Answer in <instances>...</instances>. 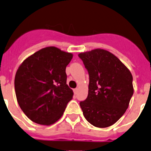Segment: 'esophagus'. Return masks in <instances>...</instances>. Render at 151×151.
I'll return each instance as SVG.
<instances>
[{
	"instance_id": "34e87169",
	"label": "esophagus",
	"mask_w": 151,
	"mask_h": 151,
	"mask_svg": "<svg viewBox=\"0 0 151 151\" xmlns=\"http://www.w3.org/2000/svg\"><path fill=\"white\" fill-rule=\"evenodd\" d=\"M77 91H78V89H77V88H75V89H74V94H77Z\"/></svg>"
}]
</instances>
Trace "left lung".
I'll use <instances>...</instances> for the list:
<instances>
[{
	"instance_id": "left-lung-1",
	"label": "left lung",
	"mask_w": 151,
	"mask_h": 151,
	"mask_svg": "<svg viewBox=\"0 0 151 151\" xmlns=\"http://www.w3.org/2000/svg\"><path fill=\"white\" fill-rule=\"evenodd\" d=\"M88 71V96L80 103L87 121L104 128L116 123L127 109L134 93L132 75L113 53L95 49L78 55Z\"/></svg>"
}]
</instances>
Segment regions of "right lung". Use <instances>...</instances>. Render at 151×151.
Listing matches in <instances>:
<instances>
[{"label":"right lung","instance_id":"add662e5","mask_svg":"<svg viewBox=\"0 0 151 151\" xmlns=\"http://www.w3.org/2000/svg\"><path fill=\"white\" fill-rule=\"evenodd\" d=\"M73 55L55 47H47L24 60L16 73V96L22 111L35 123L54 124L72 99L66 85V67Z\"/></svg>","mask_w":151,"mask_h":151}]
</instances>
